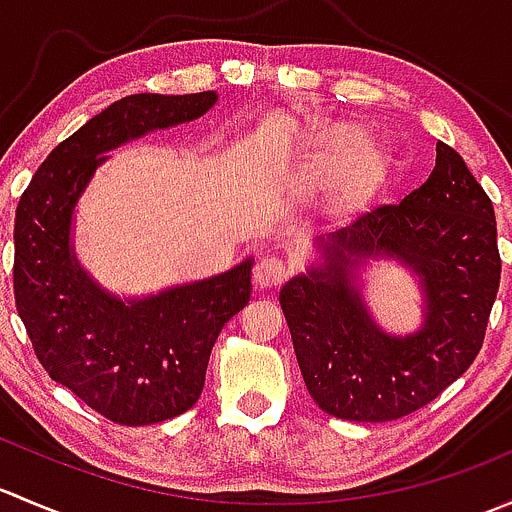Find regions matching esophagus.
Masks as SVG:
<instances>
[{
    "instance_id": "obj_1",
    "label": "esophagus",
    "mask_w": 512,
    "mask_h": 512,
    "mask_svg": "<svg viewBox=\"0 0 512 512\" xmlns=\"http://www.w3.org/2000/svg\"><path fill=\"white\" fill-rule=\"evenodd\" d=\"M252 277H255V285L260 289H275L285 285L289 270L285 262L277 260V257H262V260H257Z\"/></svg>"
}]
</instances>
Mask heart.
<instances>
[{"label": "heart", "mask_w": 512, "mask_h": 512, "mask_svg": "<svg viewBox=\"0 0 512 512\" xmlns=\"http://www.w3.org/2000/svg\"><path fill=\"white\" fill-rule=\"evenodd\" d=\"M304 178L314 185L329 178V208L337 215H356L389 185L391 158L381 146L364 141V128L356 123H327L309 133Z\"/></svg>", "instance_id": "b5f03b06"}]
</instances>
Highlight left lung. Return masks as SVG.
I'll return each mask as SVG.
<instances>
[{"label":"left lung","mask_w":512,"mask_h":512,"mask_svg":"<svg viewBox=\"0 0 512 512\" xmlns=\"http://www.w3.org/2000/svg\"><path fill=\"white\" fill-rule=\"evenodd\" d=\"M324 265L280 292L309 396L344 421H396L466 374L485 339L500 285L495 210L463 158L436 143L426 183L319 240ZM396 256L422 277L424 324L391 338L370 322L355 270Z\"/></svg>","instance_id":"1"}]
</instances>
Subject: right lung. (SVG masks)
I'll list each match as a JSON object with an SVG mask.
<instances>
[{
  "instance_id": "obj_1",
  "label": "right lung",
  "mask_w": 512,
  "mask_h": 512,
  "mask_svg": "<svg viewBox=\"0 0 512 512\" xmlns=\"http://www.w3.org/2000/svg\"><path fill=\"white\" fill-rule=\"evenodd\" d=\"M215 91L133 94L61 141L22 193L14 220V299L46 374L89 409L148 426L193 409L223 327L250 302L252 260L193 285L121 302L94 285L69 247L71 215L103 153L193 121Z\"/></svg>"
}]
</instances>
